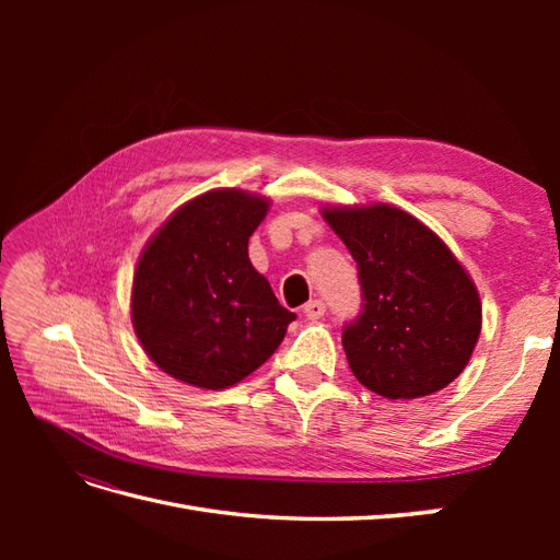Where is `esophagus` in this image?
<instances>
[{"mask_svg": "<svg viewBox=\"0 0 560 560\" xmlns=\"http://www.w3.org/2000/svg\"><path fill=\"white\" fill-rule=\"evenodd\" d=\"M325 311H327L325 301H319V299H313L306 303V306H303V313H306L308 319H319L322 315H325Z\"/></svg>", "mask_w": 560, "mask_h": 560, "instance_id": "34e87169", "label": "esophagus"}]
</instances>
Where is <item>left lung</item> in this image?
<instances>
[{"mask_svg":"<svg viewBox=\"0 0 560 560\" xmlns=\"http://www.w3.org/2000/svg\"><path fill=\"white\" fill-rule=\"evenodd\" d=\"M358 261L362 311L343 327L346 358L371 393L416 399L463 374L481 331V301L436 233L393 206L325 208Z\"/></svg>","mask_w":560,"mask_h":560,"instance_id":"left-lung-1","label":"left lung"}]
</instances>
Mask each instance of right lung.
Returning <instances> with one entry per match:
<instances>
[{"mask_svg":"<svg viewBox=\"0 0 560 560\" xmlns=\"http://www.w3.org/2000/svg\"><path fill=\"white\" fill-rule=\"evenodd\" d=\"M268 200L214 189L182 206L142 252L132 278V327L173 378L222 389L278 350L294 313L247 257Z\"/></svg>","mask_w":560,"mask_h":560,"instance_id":"right-lung-1","label":"right lung"}]
</instances>
